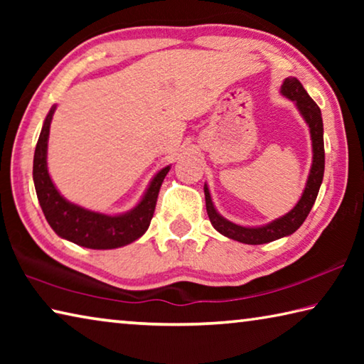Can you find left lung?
Returning <instances> with one entry per match:
<instances>
[{"mask_svg": "<svg viewBox=\"0 0 364 364\" xmlns=\"http://www.w3.org/2000/svg\"><path fill=\"white\" fill-rule=\"evenodd\" d=\"M281 95L295 102L300 115L304 117L308 128H310L313 160H311V168H310V173H308L305 189L292 210L287 212L286 215H282V217L269 221V223L263 226H241V225L232 223L230 220H226L225 217H221L213 205L210 191H208L207 184H204L205 207H207L208 218H210V223L220 234L232 239V241L258 245V244H267L271 241H276V239L286 237L289 234L295 232L301 226V223H304L305 218L308 217V213H310L311 207L316 200V196L319 193V186H321L323 183L324 139H323L321 110H319V107L316 106V102L308 96L305 88L295 77H287L284 82H282Z\"/></svg>", "mask_w": 364, "mask_h": 364, "instance_id": "left-lung-1", "label": "left lung"}]
</instances>
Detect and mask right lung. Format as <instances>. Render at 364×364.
Wrapping results in <instances>:
<instances>
[{
	"instance_id": "1",
	"label": "right lung",
	"mask_w": 364,
	"mask_h": 364,
	"mask_svg": "<svg viewBox=\"0 0 364 364\" xmlns=\"http://www.w3.org/2000/svg\"><path fill=\"white\" fill-rule=\"evenodd\" d=\"M54 110L56 106L51 107L43 122L33 156L35 191L49 226L58 236L88 249H117L136 241L151 225L159 191L170 171V165L157 171L136 207L125 213L106 215L72 204L60 196L48 171V138Z\"/></svg>"
}]
</instances>
